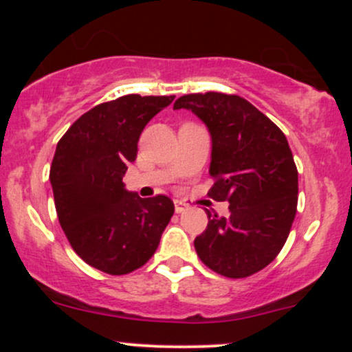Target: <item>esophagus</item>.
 Listing matches in <instances>:
<instances>
[{"label": "esophagus", "mask_w": 352, "mask_h": 352, "mask_svg": "<svg viewBox=\"0 0 352 352\" xmlns=\"http://www.w3.org/2000/svg\"><path fill=\"white\" fill-rule=\"evenodd\" d=\"M187 208H188L187 205H185V204H182V201H179V200L175 201V212H177V213H184L185 210H187Z\"/></svg>", "instance_id": "obj_1"}]
</instances>
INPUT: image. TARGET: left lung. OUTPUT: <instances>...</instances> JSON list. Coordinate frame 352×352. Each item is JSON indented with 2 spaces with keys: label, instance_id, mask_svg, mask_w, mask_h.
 <instances>
[{
  "label": "left lung",
  "instance_id": "obj_1",
  "mask_svg": "<svg viewBox=\"0 0 352 352\" xmlns=\"http://www.w3.org/2000/svg\"><path fill=\"white\" fill-rule=\"evenodd\" d=\"M187 109L212 135L210 199L230 204V215L207 210L208 225L195 238L197 254L227 278H246L281 252L298 205V170L288 140L253 104L221 92L187 94Z\"/></svg>",
  "mask_w": 352,
  "mask_h": 352
}]
</instances>
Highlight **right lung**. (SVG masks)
Segmentation results:
<instances>
[{
    "instance_id": "add662e5",
    "label": "right lung",
    "mask_w": 352,
    "mask_h": 352,
    "mask_svg": "<svg viewBox=\"0 0 352 352\" xmlns=\"http://www.w3.org/2000/svg\"><path fill=\"white\" fill-rule=\"evenodd\" d=\"M175 96L127 94L92 107L58 142L50 180L60 228L76 253L107 274H127L151 260L173 215L165 195L140 199L122 177L153 116Z\"/></svg>"
}]
</instances>
